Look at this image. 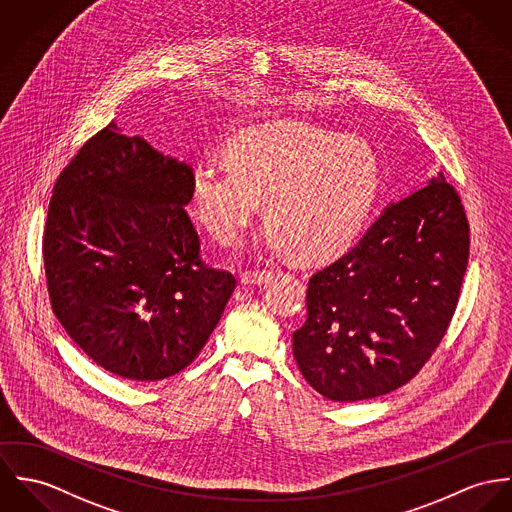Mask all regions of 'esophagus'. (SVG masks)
Returning <instances> with one entry per match:
<instances>
[{
    "label": "esophagus",
    "instance_id": "1",
    "mask_svg": "<svg viewBox=\"0 0 512 512\" xmlns=\"http://www.w3.org/2000/svg\"><path fill=\"white\" fill-rule=\"evenodd\" d=\"M273 279L271 271H243L239 281L241 284H263Z\"/></svg>",
    "mask_w": 512,
    "mask_h": 512
}]
</instances>
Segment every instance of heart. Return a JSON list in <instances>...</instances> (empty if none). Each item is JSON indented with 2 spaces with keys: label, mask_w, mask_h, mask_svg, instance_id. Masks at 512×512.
<instances>
[{
  "label": "heart",
  "mask_w": 512,
  "mask_h": 512,
  "mask_svg": "<svg viewBox=\"0 0 512 512\" xmlns=\"http://www.w3.org/2000/svg\"><path fill=\"white\" fill-rule=\"evenodd\" d=\"M224 159L228 167L202 165L192 174L198 222L235 245L265 198L267 245L306 263L340 253L359 233L379 186V159L367 139L308 123L243 129Z\"/></svg>",
  "instance_id": "b5f03b06"
}]
</instances>
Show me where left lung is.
<instances>
[{"mask_svg":"<svg viewBox=\"0 0 512 512\" xmlns=\"http://www.w3.org/2000/svg\"><path fill=\"white\" fill-rule=\"evenodd\" d=\"M469 257V224L440 172L389 204L355 247L308 281V318L292 334L304 379L355 402L408 383L452 322Z\"/></svg>","mask_w":512,"mask_h":512,"instance_id":"1","label":"left lung"}]
</instances>
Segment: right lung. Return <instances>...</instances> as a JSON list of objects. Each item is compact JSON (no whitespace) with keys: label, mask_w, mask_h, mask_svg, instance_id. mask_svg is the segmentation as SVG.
Returning a JSON list of instances; mask_svg holds the SVG:
<instances>
[{"label":"right lung","mask_w":512,"mask_h":512,"mask_svg":"<svg viewBox=\"0 0 512 512\" xmlns=\"http://www.w3.org/2000/svg\"><path fill=\"white\" fill-rule=\"evenodd\" d=\"M192 167L114 121L60 172L43 259L72 341L131 381L188 367L218 326L235 277L204 265L188 206Z\"/></svg>","instance_id":"right-lung-1"}]
</instances>
